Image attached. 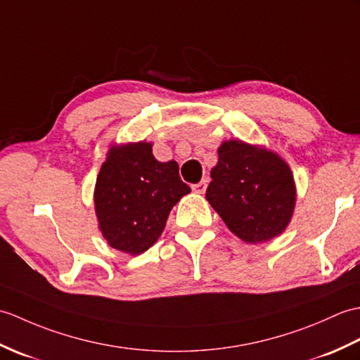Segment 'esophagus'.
<instances>
[{"label":"esophagus","instance_id":"34e87169","mask_svg":"<svg viewBox=\"0 0 360 360\" xmlns=\"http://www.w3.org/2000/svg\"><path fill=\"white\" fill-rule=\"evenodd\" d=\"M206 186H207L206 180H202L200 183H197V185H193V191H194V193H197V194H205Z\"/></svg>","mask_w":360,"mask_h":360}]
</instances>
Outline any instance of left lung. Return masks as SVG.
I'll use <instances>...</instances> for the list:
<instances>
[{
  "label": "left lung",
  "mask_w": 360,
  "mask_h": 360,
  "mask_svg": "<svg viewBox=\"0 0 360 360\" xmlns=\"http://www.w3.org/2000/svg\"><path fill=\"white\" fill-rule=\"evenodd\" d=\"M211 169L206 200L228 229L246 243L281 236L295 207V183L285 160L260 145L223 141Z\"/></svg>",
  "instance_id": "left-lung-1"
}]
</instances>
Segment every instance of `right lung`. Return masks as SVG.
I'll use <instances>...</instances> for the list:
<instances>
[{"label": "right lung", "instance_id": "1", "mask_svg": "<svg viewBox=\"0 0 360 360\" xmlns=\"http://www.w3.org/2000/svg\"><path fill=\"white\" fill-rule=\"evenodd\" d=\"M189 193L177 162H158L153 143H115L95 183L98 229L114 250L139 255L158 240L172 206Z\"/></svg>", "mask_w": 360, "mask_h": 360}]
</instances>
